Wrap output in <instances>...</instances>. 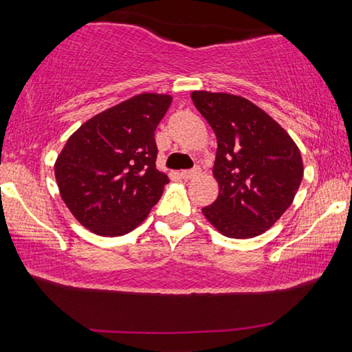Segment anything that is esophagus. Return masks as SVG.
I'll return each instance as SVG.
<instances>
[{"label":"esophagus","mask_w":352,"mask_h":352,"mask_svg":"<svg viewBox=\"0 0 352 352\" xmlns=\"http://www.w3.org/2000/svg\"><path fill=\"white\" fill-rule=\"evenodd\" d=\"M199 175V170L197 169H190V170H182L180 172V177L183 180H192L194 177Z\"/></svg>","instance_id":"obj_1"}]
</instances>
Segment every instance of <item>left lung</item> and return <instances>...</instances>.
<instances>
[{"mask_svg":"<svg viewBox=\"0 0 352 352\" xmlns=\"http://www.w3.org/2000/svg\"><path fill=\"white\" fill-rule=\"evenodd\" d=\"M190 99L217 138L212 174L219 197L201 212L223 236L262 234L292 205L300 188V148L275 119L245 98L194 91Z\"/></svg>","mask_w":352,"mask_h":352,"instance_id":"left-lung-1","label":"left lung"}]
</instances>
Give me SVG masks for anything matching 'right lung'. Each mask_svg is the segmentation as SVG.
Wrapping results in <instances>:
<instances>
[{
	"label": "right lung",
	"instance_id": "1",
	"mask_svg": "<svg viewBox=\"0 0 352 352\" xmlns=\"http://www.w3.org/2000/svg\"><path fill=\"white\" fill-rule=\"evenodd\" d=\"M170 102L168 94L142 93L69 136L56 162V180L65 205L93 233H130L162 197L169 178L155 166V129Z\"/></svg>",
	"mask_w": 352,
	"mask_h": 352
}]
</instances>
